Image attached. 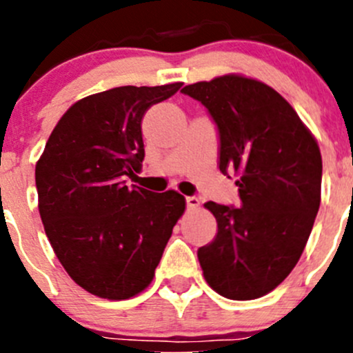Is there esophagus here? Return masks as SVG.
I'll return each mask as SVG.
<instances>
[{
  "label": "esophagus",
  "instance_id": "esophagus-1",
  "mask_svg": "<svg viewBox=\"0 0 353 353\" xmlns=\"http://www.w3.org/2000/svg\"><path fill=\"white\" fill-rule=\"evenodd\" d=\"M188 210H196L199 206V199L196 196H186Z\"/></svg>",
  "mask_w": 353,
  "mask_h": 353
}]
</instances>
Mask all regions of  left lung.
Wrapping results in <instances>:
<instances>
[{
  "label": "left lung",
  "mask_w": 353,
  "mask_h": 353,
  "mask_svg": "<svg viewBox=\"0 0 353 353\" xmlns=\"http://www.w3.org/2000/svg\"><path fill=\"white\" fill-rule=\"evenodd\" d=\"M181 92L215 123L222 174L239 177V208L205 203L216 236L198 249L203 275L223 297L258 299L304 251L321 203V152L292 105L261 81L225 74Z\"/></svg>",
  "instance_id": "left-lung-1"
}]
</instances>
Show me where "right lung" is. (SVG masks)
Segmentation results:
<instances>
[{
    "label": "right lung",
    "mask_w": 353,
    "mask_h": 353,
    "mask_svg": "<svg viewBox=\"0 0 353 353\" xmlns=\"http://www.w3.org/2000/svg\"><path fill=\"white\" fill-rule=\"evenodd\" d=\"M181 85H128L81 99L35 165L46 236L74 283L97 297L123 301L150 285L186 208L177 191L126 186L145 159V112Z\"/></svg>",
    "instance_id": "1"
}]
</instances>
